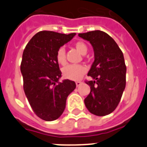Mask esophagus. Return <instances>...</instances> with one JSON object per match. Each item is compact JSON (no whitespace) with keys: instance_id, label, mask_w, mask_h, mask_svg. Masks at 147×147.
Instances as JSON below:
<instances>
[{"instance_id":"1","label":"esophagus","mask_w":147,"mask_h":147,"mask_svg":"<svg viewBox=\"0 0 147 147\" xmlns=\"http://www.w3.org/2000/svg\"><path fill=\"white\" fill-rule=\"evenodd\" d=\"M81 84H82V82H80V81H77V82H76V87H79V86H80V85H81Z\"/></svg>"}]
</instances>
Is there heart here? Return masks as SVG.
I'll list each match as a JSON object with an SVG mask.
<instances>
[{
    "instance_id": "b5f03b06",
    "label": "heart",
    "mask_w": 147,
    "mask_h": 147,
    "mask_svg": "<svg viewBox=\"0 0 147 147\" xmlns=\"http://www.w3.org/2000/svg\"><path fill=\"white\" fill-rule=\"evenodd\" d=\"M75 47L82 54L85 55L88 52V46L83 42L75 43ZM56 59L59 65H64L66 63L65 50L60 47L56 53ZM86 72V67L81 65H68L62 69V75L65 79L71 80H79Z\"/></svg>"
}]
</instances>
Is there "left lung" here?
Masks as SVG:
<instances>
[{"instance_id":"8db88e82","label":"left lung","mask_w":147,"mask_h":147,"mask_svg":"<svg viewBox=\"0 0 147 147\" xmlns=\"http://www.w3.org/2000/svg\"><path fill=\"white\" fill-rule=\"evenodd\" d=\"M79 37L89 41L94 51V62L88 74L93 80L85 82L90 92L85 105L92 114L108 115L117 107L125 89L127 67L123 53L115 40L102 31L79 34Z\"/></svg>"}]
</instances>
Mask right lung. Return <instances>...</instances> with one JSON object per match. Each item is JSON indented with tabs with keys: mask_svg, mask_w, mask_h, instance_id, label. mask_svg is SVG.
Listing matches in <instances>:
<instances>
[{
	"mask_svg": "<svg viewBox=\"0 0 147 147\" xmlns=\"http://www.w3.org/2000/svg\"><path fill=\"white\" fill-rule=\"evenodd\" d=\"M75 35L42 31L23 51L20 65L23 90L34 113L42 120L51 121L60 117L68 95L76 88L74 81L59 82L62 72L56 59L58 49Z\"/></svg>",
	"mask_w": 147,
	"mask_h": 147,
	"instance_id": "obj_1",
	"label": "right lung"
}]
</instances>
